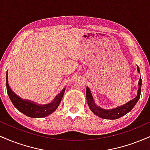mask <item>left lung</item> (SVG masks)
I'll list each match as a JSON object with an SVG mask.
<instances>
[{
  "mask_svg": "<svg viewBox=\"0 0 150 150\" xmlns=\"http://www.w3.org/2000/svg\"><path fill=\"white\" fill-rule=\"evenodd\" d=\"M137 71L140 73V69H139V67L137 66ZM139 88L138 91H137V95L135 99H132L131 101H130L129 102L125 104L123 106H120V107H117L114 109H110V110H106L103 109L99 106H97V105L94 103V99H93L92 93H91L90 90H89V87H87V89H86V94H87V101L88 103V105L90 108L91 111L95 115H97V116L100 117L101 118H104V119H111V120H114L117 119V118H119L120 117H122L124 115L130 112V111L132 109V108L135 106L136 103L137 102V101L139 100L141 94V86H142V79L141 77L140 78L138 82Z\"/></svg>",
  "mask_w": 150,
  "mask_h": 150,
  "instance_id": "1",
  "label": "left lung"
}]
</instances>
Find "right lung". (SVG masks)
<instances>
[{"label":"right lung","mask_w":150,"mask_h":150,"mask_svg":"<svg viewBox=\"0 0 150 150\" xmlns=\"http://www.w3.org/2000/svg\"><path fill=\"white\" fill-rule=\"evenodd\" d=\"M6 88L8 96L15 107L20 112L31 118H43L52 113L59 106L65 92V89H63L51 104L46 105H37L31 101L23 100L17 96L10 88L8 81V71L6 73Z\"/></svg>","instance_id":"obj_1"}]
</instances>
